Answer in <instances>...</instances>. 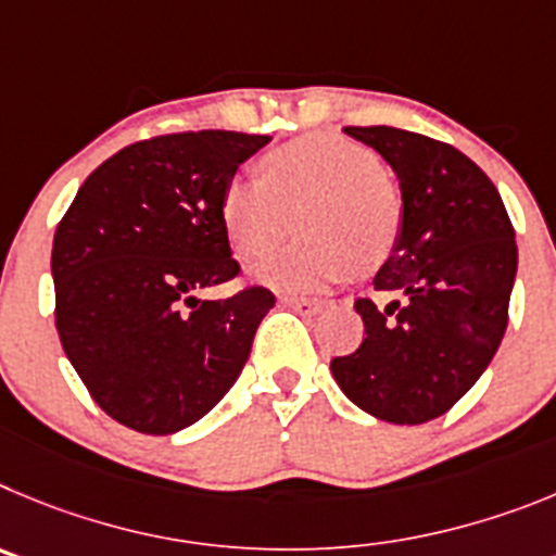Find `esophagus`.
I'll use <instances>...</instances> for the list:
<instances>
[{
  "label": "esophagus",
  "mask_w": 556,
  "mask_h": 556,
  "mask_svg": "<svg viewBox=\"0 0 556 556\" xmlns=\"http://www.w3.org/2000/svg\"><path fill=\"white\" fill-rule=\"evenodd\" d=\"M279 302L285 304V307H293L299 309V313L309 315V313H318V309H324L321 299H309V296H290V293H285V296H279Z\"/></svg>",
  "instance_id": "obj_1"
}]
</instances>
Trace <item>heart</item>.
<instances>
[{"mask_svg":"<svg viewBox=\"0 0 556 556\" xmlns=\"http://www.w3.org/2000/svg\"><path fill=\"white\" fill-rule=\"evenodd\" d=\"M299 241L254 268L277 290H318L354 268L382 263L399 241L402 202L371 149L332 132H313L274 149L266 177L241 172L222 191L224 232L235 252H271L296 213Z\"/></svg>","mask_w":556,"mask_h":556,"instance_id":"heart-1","label":"heart"}]
</instances>
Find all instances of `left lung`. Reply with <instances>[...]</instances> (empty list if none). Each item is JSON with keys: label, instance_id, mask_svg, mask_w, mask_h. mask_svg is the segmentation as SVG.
<instances>
[{"label": "left lung", "instance_id": "obj_1", "mask_svg": "<svg viewBox=\"0 0 556 556\" xmlns=\"http://www.w3.org/2000/svg\"><path fill=\"white\" fill-rule=\"evenodd\" d=\"M343 132L393 168L402 227L374 277L390 302H354L365 338L332 359V377L363 413L415 427L454 407L502 346L515 232L496 185L448 143L396 127Z\"/></svg>", "mask_w": 556, "mask_h": 556}]
</instances>
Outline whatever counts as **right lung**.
I'll list each match as a JSON object with an SVG mask.
<instances>
[{
	"mask_svg": "<svg viewBox=\"0 0 556 556\" xmlns=\"http://www.w3.org/2000/svg\"><path fill=\"white\" fill-rule=\"evenodd\" d=\"M268 135L202 129L132 143L85 179L54 232V321L93 402L124 427L174 434L247 365L274 293H199L238 274L222 191Z\"/></svg>",
	"mask_w": 556,
	"mask_h": 556,
	"instance_id": "obj_1",
	"label": "right lung"
}]
</instances>
